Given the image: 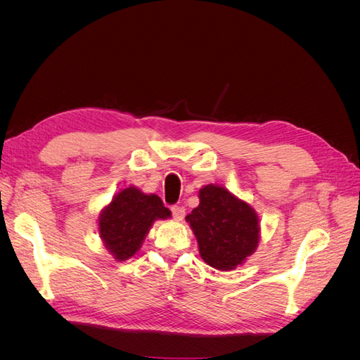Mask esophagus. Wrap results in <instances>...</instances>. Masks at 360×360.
Segmentation results:
<instances>
[{"label":"esophagus","instance_id":"obj_1","mask_svg":"<svg viewBox=\"0 0 360 360\" xmlns=\"http://www.w3.org/2000/svg\"><path fill=\"white\" fill-rule=\"evenodd\" d=\"M171 213H172V216L176 217V219H183V216H184V207L183 205H172L171 207Z\"/></svg>","mask_w":360,"mask_h":360}]
</instances>
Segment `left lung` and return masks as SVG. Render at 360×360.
Wrapping results in <instances>:
<instances>
[{
	"instance_id": "1",
	"label": "left lung",
	"mask_w": 360,
	"mask_h": 360,
	"mask_svg": "<svg viewBox=\"0 0 360 360\" xmlns=\"http://www.w3.org/2000/svg\"><path fill=\"white\" fill-rule=\"evenodd\" d=\"M200 254L217 270H233L254 252L258 245V219L249 204L224 188L204 186L200 205L186 216Z\"/></svg>"
}]
</instances>
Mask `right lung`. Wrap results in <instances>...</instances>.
I'll use <instances>...</instances> for the list:
<instances>
[{
	"label": "right lung",
	"instance_id": "right-lung-1",
	"mask_svg": "<svg viewBox=\"0 0 360 360\" xmlns=\"http://www.w3.org/2000/svg\"><path fill=\"white\" fill-rule=\"evenodd\" d=\"M171 212L158 195H146L136 188L118 192L99 219L101 237L115 259L132 257L143 243L151 224L165 219Z\"/></svg>",
	"mask_w": 360,
	"mask_h": 360
}]
</instances>
